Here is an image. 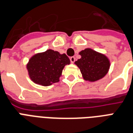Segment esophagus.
I'll list each match as a JSON object with an SVG mask.
<instances>
[{"mask_svg": "<svg viewBox=\"0 0 133 133\" xmlns=\"http://www.w3.org/2000/svg\"><path fill=\"white\" fill-rule=\"evenodd\" d=\"M70 60H71V63H74V62L76 60V58H75V57H70Z\"/></svg>", "mask_w": 133, "mask_h": 133, "instance_id": "34e87169", "label": "esophagus"}]
</instances>
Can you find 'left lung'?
Masks as SVG:
<instances>
[{"label":"left lung","instance_id":"8db88e82","mask_svg":"<svg viewBox=\"0 0 133 133\" xmlns=\"http://www.w3.org/2000/svg\"><path fill=\"white\" fill-rule=\"evenodd\" d=\"M79 54L81 58L75 62V64L81 70L84 80L94 82L108 74L110 62L105 55L91 48H85Z\"/></svg>","mask_w":133,"mask_h":133}]
</instances>
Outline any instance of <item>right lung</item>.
Listing matches in <instances>:
<instances>
[{"instance_id": "right-lung-1", "label": "right lung", "mask_w": 133, "mask_h": 133, "mask_svg": "<svg viewBox=\"0 0 133 133\" xmlns=\"http://www.w3.org/2000/svg\"><path fill=\"white\" fill-rule=\"evenodd\" d=\"M69 64L70 59L66 54L48 49L34 55L27 64V69L32 81L49 86L59 82L64 66Z\"/></svg>"}]
</instances>
